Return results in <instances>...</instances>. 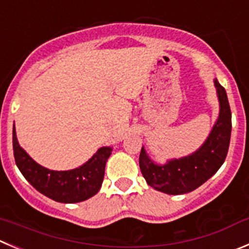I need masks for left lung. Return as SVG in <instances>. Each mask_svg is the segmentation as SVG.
<instances>
[{
	"mask_svg": "<svg viewBox=\"0 0 249 249\" xmlns=\"http://www.w3.org/2000/svg\"><path fill=\"white\" fill-rule=\"evenodd\" d=\"M213 85L219 98V117L198 150L160 164L150 159L143 146L141 148L139 157L141 173L153 189L171 195L190 193L213 177L225 162L231 139V109L225 88L216 78Z\"/></svg>",
	"mask_w": 249,
	"mask_h": 249,
	"instance_id": "8db88e82",
	"label": "left lung"
}]
</instances>
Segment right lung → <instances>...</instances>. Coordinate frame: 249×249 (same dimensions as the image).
<instances>
[{
    "instance_id": "1",
    "label": "right lung",
    "mask_w": 249,
    "mask_h": 249,
    "mask_svg": "<svg viewBox=\"0 0 249 249\" xmlns=\"http://www.w3.org/2000/svg\"><path fill=\"white\" fill-rule=\"evenodd\" d=\"M111 151L113 148L104 146L77 168L53 171L36 163L20 147L13 126V153L18 169L39 193L59 203H80L96 195L103 183L106 163Z\"/></svg>"
}]
</instances>
